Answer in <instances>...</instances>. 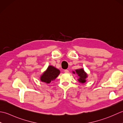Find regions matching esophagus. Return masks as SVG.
<instances>
[{
    "label": "esophagus",
    "instance_id": "esophagus-1",
    "mask_svg": "<svg viewBox=\"0 0 123 123\" xmlns=\"http://www.w3.org/2000/svg\"><path fill=\"white\" fill-rule=\"evenodd\" d=\"M64 72L65 73H69V71L67 69H65L64 71Z\"/></svg>",
    "mask_w": 123,
    "mask_h": 123
}]
</instances>
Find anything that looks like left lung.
I'll return each mask as SVG.
<instances>
[{
    "label": "left lung",
    "instance_id": "obj_1",
    "mask_svg": "<svg viewBox=\"0 0 123 123\" xmlns=\"http://www.w3.org/2000/svg\"><path fill=\"white\" fill-rule=\"evenodd\" d=\"M73 73L74 74H76L77 76L79 77L78 80L80 83L82 84H83L86 82V79L88 77V75L84 71V70L83 68L77 69L75 70V71H73Z\"/></svg>",
    "mask_w": 123,
    "mask_h": 123
}]
</instances>
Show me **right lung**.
Wrapping results in <instances>:
<instances>
[{
  "mask_svg": "<svg viewBox=\"0 0 123 123\" xmlns=\"http://www.w3.org/2000/svg\"><path fill=\"white\" fill-rule=\"evenodd\" d=\"M60 73L61 72L58 69L51 65H49L46 71L40 76V80L42 82L50 84L58 77Z\"/></svg>",
  "mask_w": 123,
  "mask_h": 123,
  "instance_id": "right-lung-1",
  "label": "right lung"
}]
</instances>
